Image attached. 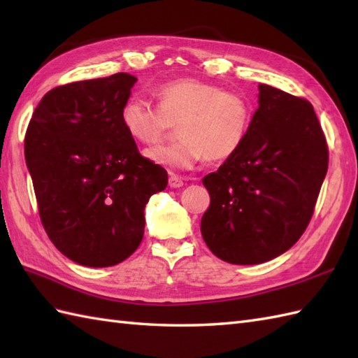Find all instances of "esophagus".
<instances>
[{
  "label": "esophagus",
  "mask_w": 358,
  "mask_h": 358,
  "mask_svg": "<svg viewBox=\"0 0 358 358\" xmlns=\"http://www.w3.org/2000/svg\"><path fill=\"white\" fill-rule=\"evenodd\" d=\"M169 186H171L172 189L181 187V186H183V178H181L180 175H177V173H171V175H169Z\"/></svg>",
  "instance_id": "1"
}]
</instances>
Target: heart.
Instances as JSON below:
<instances>
[{"label": "heart", "mask_w": 358, "mask_h": 358, "mask_svg": "<svg viewBox=\"0 0 358 358\" xmlns=\"http://www.w3.org/2000/svg\"><path fill=\"white\" fill-rule=\"evenodd\" d=\"M155 98L157 108L140 96H129L120 112L126 134L140 144H155L178 126V141L144 152L152 163L187 171L204 158L226 162L248 138L254 106L238 90L199 78H178L158 86Z\"/></svg>", "instance_id": "obj_1"}]
</instances>
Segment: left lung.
I'll list each match as a JSON object with an SVG mask.
<instances>
[{
    "mask_svg": "<svg viewBox=\"0 0 358 358\" xmlns=\"http://www.w3.org/2000/svg\"><path fill=\"white\" fill-rule=\"evenodd\" d=\"M258 90L243 148L203 178L210 195L203 240L232 264L269 262L299 241L329 163L313 104L268 85Z\"/></svg>",
    "mask_w": 358,
    "mask_h": 358,
    "instance_id": "1",
    "label": "left lung"
}]
</instances>
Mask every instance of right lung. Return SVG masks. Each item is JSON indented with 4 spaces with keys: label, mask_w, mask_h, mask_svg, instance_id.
Masks as SVG:
<instances>
[{
    "label": "right lung",
    "mask_w": 358,
    "mask_h": 358,
    "mask_svg": "<svg viewBox=\"0 0 358 358\" xmlns=\"http://www.w3.org/2000/svg\"><path fill=\"white\" fill-rule=\"evenodd\" d=\"M134 75L53 87L32 113L24 155L45 234L72 262L108 268L131 257L144 206L167 172L143 157L120 120Z\"/></svg>",
    "instance_id": "obj_1"
}]
</instances>
